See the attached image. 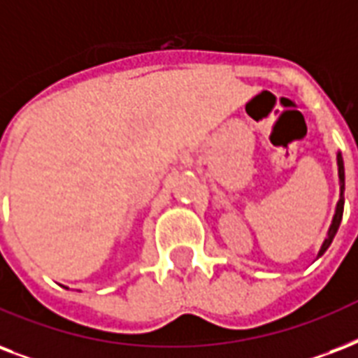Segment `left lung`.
Masks as SVG:
<instances>
[{
  "mask_svg": "<svg viewBox=\"0 0 358 358\" xmlns=\"http://www.w3.org/2000/svg\"><path fill=\"white\" fill-rule=\"evenodd\" d=\"M336 165H338V184H340V199H338L336 208H334L331 227H329V231H327V236H324L323 244H321V248H319L317 259L321 257L327 250H329V245L332 244V240H334L338 229H340V223H342L343 204H345V197H343V191H345V169H343V157L340 152H336Z\"/></svg>",
  "mask_w": 358,
  "mask_h": 358,
  "instance_id": "obj_1",
  "label": "left lung"
}]
</instances>
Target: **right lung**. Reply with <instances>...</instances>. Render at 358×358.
Segmentation results:
<instances>
[{
	"label": "right lung",
	"mask_w": 358,
	"mask_h": 358,
	"mask_svg": "<svg viewBox=\"0 0 358 358\" xmlns=\"http://www.w3.org/2000/svg\"><path fill=\"white\" fill-rule=\"evenodd\" d=\"M65 289H69V287H65Z\"/></svg>",
	"instance_id": "right-lung-1"
}]
</instances>
